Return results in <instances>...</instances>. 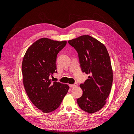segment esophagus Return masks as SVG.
Returning a JSON list of instances; mask_svg holds the SVG:
<instances>
[{"mask_svg": "<svg viewBox=\"0 0 134 134\" xmlns=\"http://www.w3.org/2000/svg\"><path fill=\"white\" fill-rule=\"evenodd\" d=\"M77 86H78V84H77L76 83H74V84H69V87H70V88H74V87H76Z\"/></svg>", "mask_w": 134, "mask_h": 134, "instance_id": "esophagus-1", "label": "esophagus"}]
</instances>
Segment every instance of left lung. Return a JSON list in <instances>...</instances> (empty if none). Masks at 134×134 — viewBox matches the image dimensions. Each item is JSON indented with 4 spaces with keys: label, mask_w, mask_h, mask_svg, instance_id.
Returning a JSON list of instances; mask_svg holds the SVG:
<instances>
[{
    "label": "left lung",
    "mask_w": 134,
    "mask_h": 134,
    "mask_svg": "<svg viewBox=\"0 0 134 134\" xmlns=\"http://www.w3.org/2000/svg\"><path fill=\"white\" fill-rule=\"evenodd\" d=\"M68 43L78 53L82 71L90 75L80 85L83 94L77 99V103L85 112H96L106 104L113 82V71L107 48L89 35L69 40Z\"/></svg>",
    "instance_id": "left-lung-1"
}]
</instances>
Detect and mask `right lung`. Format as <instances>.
Returning a JSON list of instances; mask_svg holds the SVG:
<instances>
[{
    "label": "right lung",
    "mask_w": 134,
    "mask_h": 134,
    "mask_svg": "<svg viewBox=\"0 0 134 134\" xmlns=\"http://www.w3.org/2000/svg\"><path fill=\"white\" fill-rule=\"evenodd\" d=\"M66 41L41 38L30 46L22 64L23 82L32 103L44 113L57 109L68 92V84L52 82L49 79L56 69V57Z\"/></svg>",
    "instance_id": "obj_1"
}]
</instances>
